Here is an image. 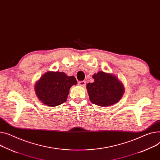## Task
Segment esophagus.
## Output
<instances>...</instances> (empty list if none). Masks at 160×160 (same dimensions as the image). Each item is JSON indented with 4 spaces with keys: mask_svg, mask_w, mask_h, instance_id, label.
I'll use <instances>...</instances> for the list:
<instances>
[{
    "mask_svg": "<svg viewBox=\"0 0 160 160\" xmlns=\"http://www.w3.org/2000/svg\"><path fill=\"white\" fill-rule=\"evenodd\" d=\"M78 85L81 87H85L86 85V81H80L78 82Z\"/></svg>",
    "mask_w": 160,
    "mask_h": 160,
    "instance_id": "34e87169",
    "label": "esophagus"
}]
</instances>
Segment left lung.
Masks as SVG:
<instances>
[{
    "mask_svg": "<svg viewBox=\"0 0 160 160\" xmlns=\"http://www.w3.org/2000/svg\"><path fill=\"white\" fill-rule=\"evenodd\" d=\"M94 82L87 84L90 101L101 107H108L118 102L124 93L123 83L110 73L99 71L92 75Z\"/></svg>",
    "mask_w": 160,
    "mask_h": 160,
    "instance_id": "1",
    "label": "left lung"
}]
</instances>
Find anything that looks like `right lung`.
I'll list each match as a JSON object with an SVG mask.
<instances>
[{
	"instance_id": "1",
	"label": "right lung",
	"mask_w": 160,
	"mask_h": 160,
	"mask_svg": "<svg viewBox=\"0 0 160 160\" xmlns=\"http://www.w3.org/2000/svg\"><path fill=\"white\" fill-rule=\"evenodd\" d=\"M77 83L74 76L68 77L63 72L48 71L35 83V90L42 103L55 107L67 100L71 87Z\"/></svg>"
}]
</instances>
